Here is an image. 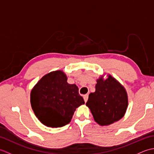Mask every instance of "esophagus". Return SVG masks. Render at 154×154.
<instances>
[{
    "label": "esophagus",
    "instance_id": "1",
    "mask_svg": "<svg viewBox=\"0 0 154 154\" xmlns=\"http://www.w3.org/2000/svg\"><path fill=\"white\" fill-rule=\"evenodd\" d=\"M88 98H89V95H88L87 94H85V95L83 96V99H84V100H85V103L87 101Z\"/></svg>",
    "mask_w": 154,
    "mask_h": 154
}]
</instances>
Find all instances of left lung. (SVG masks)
<instances>
[{
	"label": "left lung",
	"instance_id": "1",
	"mask_svg": "<svg viewBox=\"0 0 154 154\" xmlns=\"http://www.w3.org/2000/svg\"><path fill=\"white\" fill-rule=\"evenodd\" d=\"M91 93L86 105L94 120L100 125H109L124 116L128 107V97L124 88L109 75L106 80L100 78Z\"/></svg>",
	"mask_w": 154,
	"mask_h": 154
}]
</instances>
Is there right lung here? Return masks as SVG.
<instances>
[{"label": "right lung", "instance_id": "add662e5", "mask_svg": "<svg viewBox=\"0 0 154 154\" xmlns=\"http://www.w3.org/2000/svg\"><path fill=\"white\" fill-rule=\"evenodd\" d=\"M63 71H53L42 78L32 89L30 102L35 115L45 126L62 127L71 122L77 107L85 104L75 85L67 82Z\"/></svg>", "mask_w": 154, "mask_h": 154}]
</instances>
